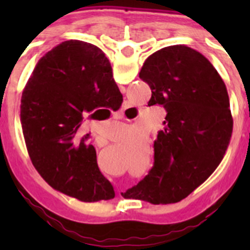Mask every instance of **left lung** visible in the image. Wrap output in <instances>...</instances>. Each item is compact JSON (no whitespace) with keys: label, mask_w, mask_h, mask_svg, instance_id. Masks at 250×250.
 <instances>
[{"label":"left lung","mask_w":250,"mask_h":250,"mask_svg":"<svg viewBox=\"0 0 250 250\" xmlns=\"http://www.w3.org/2000/svg\"><path fill=\"white\" fill-rule=\"evenodd\" d=\"M139 77L151 89L147 105L164 106L167 116L154 141V167L126 193L151 204L178 203L227 151L233 130L228 91L210 61L185 45L150 55Z\"/></svg>","instance_id":"obj_1"}]
</instances>
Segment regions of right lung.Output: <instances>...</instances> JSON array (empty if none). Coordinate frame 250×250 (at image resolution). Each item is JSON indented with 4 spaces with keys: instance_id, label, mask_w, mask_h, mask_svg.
I'll return each instance as SVG.
<instances>
[{
    "instance_id": "add662e5",
    "label": "right lung",
    "mask_w": 250,
    "mask_h": 250,
    "mask_svg": "<svg viewBox=\"0 0 250 250\" xmlns=\"http://www.w3.org/2000/svg\"><path fill=\"white\" fill-rule=\"evenodd\" d=\"M123 95L110 61L98 46L70 40L39 60L21 99L28 155L46 182L81 202L109 200L111 183L101 174L96 150L79 138L86 116L118 110Z\"/></svg>"
}]
</instances>
